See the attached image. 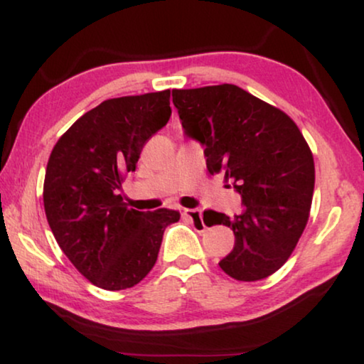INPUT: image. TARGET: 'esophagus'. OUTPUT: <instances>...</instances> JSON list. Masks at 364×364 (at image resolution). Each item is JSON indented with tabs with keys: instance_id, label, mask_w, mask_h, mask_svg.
I'll list each match as a JSON object with an SVG mask.
<instances>
[{
	"instance_id": "34e87169",
	"label": "esophagus",
	"mask_w": 364,
	"mask_h": 364,
	"mask_svg": "<svg viewBox=\"0 0 364 364\" xmlns=\"http://www.w3.org/2000/svg\"><path fill=\"white\" fill-rule=\"evenodd\" d=\"M182 215L186 217L187 220H191V223L197 232H205L207 227H205V223H203L200 210H196V208H183Z\"/></svg>"
}]
</instances>
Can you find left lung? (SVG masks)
Returning a JSON list of instances; mask_svg holds the SVG:
<instances>
[{"label": "left lung", "mask_w": 364, "mask_h": 364, "mask_svg": "<svg viewBox=\"0 0 364 364\" xmlns=\"http://www.w3.org/2000/svg\"><path fill=\"white\" fill-rule=\"evenodd\" d=\"M172 102L183 132L202 144L208 172L223 173L242 197L238 215L203 212L235 235L218 265L240 282L270 277L310 215L315 162L305 137L285 112L233 84L173 89Z\"/></svg>", "instance_id": "left-lung-1"}]
</instances>
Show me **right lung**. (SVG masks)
<instances>
[{"mask_svg":"<svg viewBox=\"0 0 364 364\" xmlns=\"http://www.w3.org/2000/svg\"><path fill=\"white\" fill-rule=\"evenodd\" d=\"M171 91L107 99L59 137L44 177V212L77 272L104 290L137 285L156 265L167 225L181 213L127 208L124 176L171 117Z\"/></svg>","mask_w":364,"mask_h":364,"instance_id":"add662e5","label":"right lung"}]
</instances>
